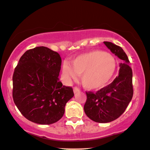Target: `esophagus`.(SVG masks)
Wrapping results in <instances>:
<instances>
[{
	"instance_id": "obj_1",
	"label": "esophagus",
	"mask_w": 150,
	"mask_h": 150,
	"mask_svg": "<svg viewBox=\"0 0 150 150\" xmlns=\"http://www.w3.org/2000/svg\"><path fill=\"white\" fill-rule=\"evenodd\" d=\"M79 91H80V90L77 87H75V88H74V94H76L77 92H79Z\"/></svg>"
}]
</instances>
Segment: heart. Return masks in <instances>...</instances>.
I'll use <instances>...</instances> for the list:
<instances>
[{
  "label": "heart",
  "instance_id": "heart-1",
  "mask_svg": "<svg viewBox=\"0 0 150 150\" xmlns=\"http://www.w3.org/2000/svg\"><path fill=\"white\" fill-rule=\"evenodd\" d=\"M117 69L115 59L110 53L92 51L82 53L71 61V65L64 63L62 71L69 80L81 76V83L88 90L103 89L113 78Z\"/></svg>",
  "mask_w": 150,
  "mask_h": 150
}]
</instances>
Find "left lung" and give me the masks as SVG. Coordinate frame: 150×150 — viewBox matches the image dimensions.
I'll return each mask as SVG.
<instances>
[{
    "label": "left lung",
    "mask_w": 150,
    "mask_h": 150,
    "mask_svg": "<svg viewBox=\"0 0 150 150\" xmlns=\"http://www.w3.org/2000/svg\"><path fill=\"white\" fill-rule=\"evenodd\" d=\"M108 49L124 62L120 64L118 76L110 84L96 93L86 92L84 111L90 120L99 123H107L117 119L125 112L134 94L132 69L128 57L120 47L103 42Z\"/></svg>",
    "instance_id": "1"
}]
</instances>
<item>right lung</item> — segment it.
<instances>
[{
    "mask_svg": "<svg viewBox=\"0 0 150 150\" xmlns=\"http://www.w3.org/2000/svg\"><path fill=\"white\" fill-rule=\"evenodd\" d=\"M62 60L45 47L28 50L13 74V100L21 114L33 122L51 125L60 120L67 102L74 97L71 87L59 81Z\"/></svg>",
    "mask_w": 150,
    "mask_h": 150,
    "instance_id": "1",
    "label": "right lung"
}]
</instances>
